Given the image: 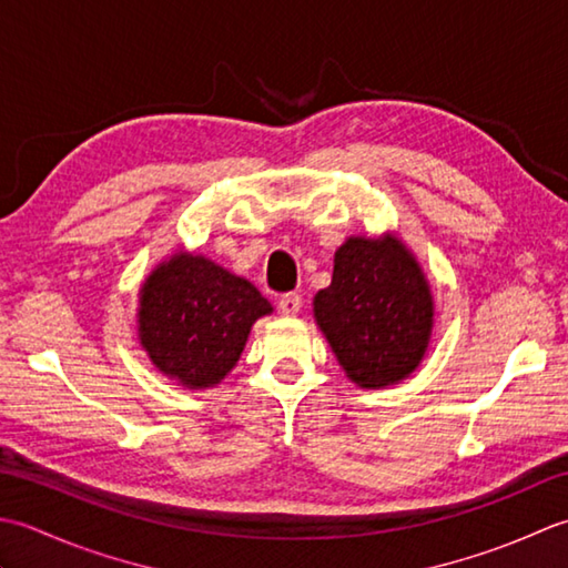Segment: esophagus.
I'll list each match as a JSON object with an SVG mask.
<instances>
[{
	"label": "esophagus",
	"instance_id": "1",
	"mask_svg": "<svg viewBox=\"0 0 568 568\" xmlns=\"http://www.w3.org/2000/svg\"><path fill=\"white\" fill-rule=\"evenodd\" d=\"M280 311L284 316H296L301 311V296L298 294H284L280 298Z\"/></svg>",
	"mask_w": 568,
	"mask_h": 568
}]
</instances>
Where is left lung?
<instances>
[{"label":"left lung","instance_id":"obj_1","mask_svg":"<svg viewBox=\"0 0 568 568\" xmlns=\"http://www.w3.org/2000/svg\"><path fill=\"white\" fill-rule=\"evenodd\" d=\"M314 316L357 387L397 385L429 348L432 286L399 237H348L335 250L331 286L314 296Z\"/></svg>","mask_w":568,"mask_h":568}]
</instances>
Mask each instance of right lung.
<instances>
[{"instance_id": "1", "label": "right lung", "mask_w": 568, "mask_h": 568, "mask_svg": "<svg viewBox=\"0 0 568 568\" xmlns=\"http://www.w3.org/2000/svg\"><path fill=\"white\" fill-rule=\"evenodd\" d=\"M270 314L257 286L203 254L176 252L139 292V343L166 377L205 389L235 367L252 323Z\"/></svg>"}]
</instances>
